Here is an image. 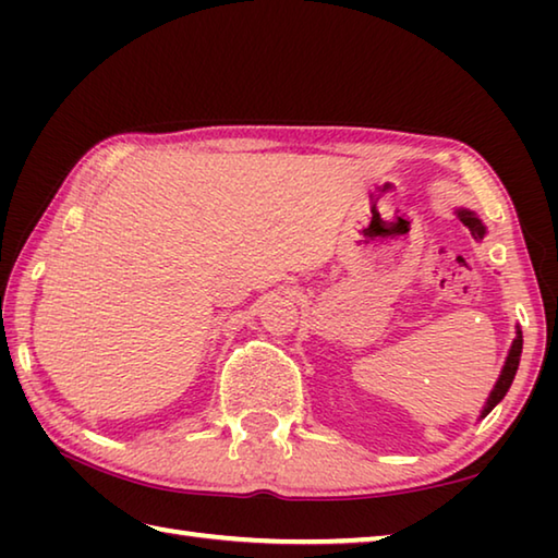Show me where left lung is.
Wrapping results in <instances>:
<instances>
[{"instance_id": "1", "label": "left lung", "mask_w": 558, "mask_h": 558, "mask_svg": "<svg viewBox=\"0 0 558 558\" xmlns=\"http://www.w3.org/2000/svg\"><path fill=\"white\" fill-rule=\"evenodd\" d=\"M458 216H460V221L465 223L468 229L472 231V235H475V239H483L485 226H483V221L477 219L475 214H472V211H458ZM519 356H522V332H517V339L512 342V349H509V356H507V362H505V369H502V374H499V381L495 384L493 393H489L487 405L483 409V415H487L499 401L505 399V393L509 391V386H512V381H514V374H517V366H519Z\"/></svg>"}]
</instances>
